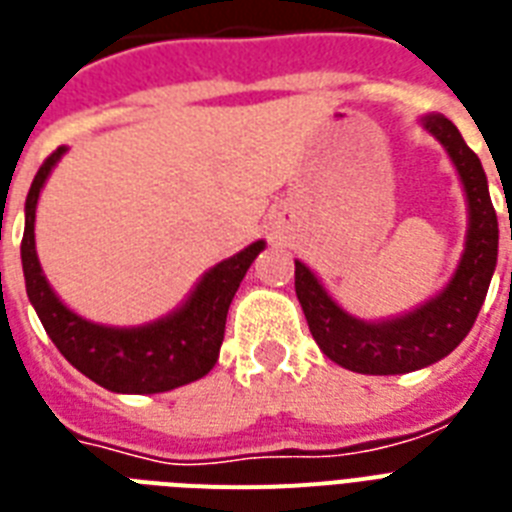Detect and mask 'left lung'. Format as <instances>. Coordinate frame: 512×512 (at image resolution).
Instances as JSON below:
<instances>
[{"mask_svg":"<svg viewBox=\"0 0 512 512\" xmlns=\"http://www.w3.org/2000/svg\"><path fill=\"white\" fill-rule=\"evenodd\" d=\"M423 126L447 147L468 195V240L463 261L447 288L404 317L362 322L343 312L309 267L296 261V296L314 341L335 365L346 370L365 375H402L447 357L470 333L497 267L500 230L484 166L449 118L433 113L423 118Z\"/></svg>","mask_w":512,"mask_h":512,"instance_id":"obj_1","label":"left lung"}]
</instances>
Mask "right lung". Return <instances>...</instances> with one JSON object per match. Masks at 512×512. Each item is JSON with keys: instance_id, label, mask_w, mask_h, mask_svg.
Here are the masks:
<instances>
[{"instance_id": "1", "label": "right lung", "mask_w": 512, "mask_h": 512, "mask_svg": "<svg viewBox=\"0 0 512 512\" xmlns=\"http://www.w3.org/2000/svg\"><path fill=\"white\" fill-rule=\"evenodd\" d=\"M65 147L47 155L26 198V232L20 243L26 290L44 330L60 354L89 380L116 394H161L203 378L219 359L227 309L264 243L248 245L216 264L192 290L187 304L169 317L142 327H105L73 314L52 293L36 259V200Z\"/></svg>"}]
</instances>
